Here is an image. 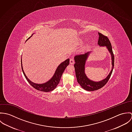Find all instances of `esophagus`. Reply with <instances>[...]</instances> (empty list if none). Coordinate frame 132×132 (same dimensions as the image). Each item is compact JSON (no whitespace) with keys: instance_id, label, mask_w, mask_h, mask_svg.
<instances>
[{"instance_id":"esophagus-1","label":"esophagus","mask_w":132,"mask_h":132,"mask_svg":"<svg viewBox=\"0 0 132 132\" xmlns=\"http://www.w3.org/2000/svg\"><path fill=\"white\" fill-rule=\"evenodd\" d=\"M70 64H74V63H75V61H74V60L73 59H70Z\"/></svg>"}]
</instances>
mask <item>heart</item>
Wrapping results in <instances>:
<instances>
[{
  "mask_svg": "<svg viewBox=\"0 0 132 132\" xmlns=\"http://www.w3.org/2000/svg\"><path fill=\"white\" fill-rule=\"evenodd\" d=\"M79 43L80 44H83V40H80V42H79Z\"/></svg>",
  "mask_w": 132,
  "mask_h": 132,
  "instance_id": "obj_1",
  "label": "heart"
}]
</instances>
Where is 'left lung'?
Segmentation results:
<instances>
[{
    "label": "left lung",
    "mask_w": 132,
    "mask_h": 132,
    "mask_svg": "<svg viewBox=\"0 0 132 132\" xmlns=\"http://www.w3.org/2000/svg\"><path fill=\"white\" fill-rule=\"evenodd\" d=\"M98 34L99 37L97 41V44L100 47H106L109 52L110 53L111 56V70L106 78L99 81H94L89 79L86 75L85 73V66L88 57L91 53L92 51L87 52L84 54L76 55L74 57V60L75 61L74 68L77 82L80 85L82 88L89 92L96 90L103 87L107 83L110 79L114 68V56L113 54L111 43L107 37L104 36L101 33L98 32Z\"/></svg>",
    "instance_id": "left-lung-1"
}]
</instances>
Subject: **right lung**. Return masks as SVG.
I'll return each mask as SVG.
<instances>
[{"mask_svg":"<svg viewBox=\"0 0 132 132\" xmlns=\"http://www.w3.org/2000/svg\"><path fill=\"white\" fill-rule=\"evenodd\" d=\"M33 34L29 38H28L27 40L31 38L33 35ZM70 63V59L68 58L61 62L57 68L55 72V73L52 76V77L48 81H47L45 83H35L31 81H30L25 75L22 66V57H21V68L23 72V73L25 76V78L26 79L27 81L28 82V83L35 89L37 90L44 92H50L52 90H53L57 86L58 83H59L60 78L61 77V76L62 75L64 71L65 70L69 64Z\"/></svg>","mask_w":132,"mask_h":132,"instance_id":"add662e5","label":"right lung"}]
</instances>
